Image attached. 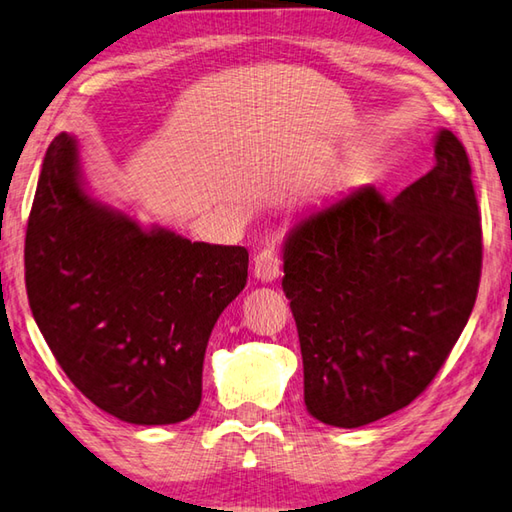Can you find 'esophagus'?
<instances>
[{"label": "esophagus", "instance_id": "1", "mask_svg": "<svg viewBox=\"0 0 512 512\" xmlns=\"http://www.w3.org/2000/svg\"><path fill=\"white\" fill-rule=\"evenodd\" d=\"M281 274V254L279 249L267 247L254 258V276L263 283H272Z\"/></svg>", "mask_w": 512, "mask_h": 512}]
</instances>
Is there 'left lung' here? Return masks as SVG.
<instances>
[{"label": "left lung", "instance_id": "1", "mask_svg": "<svg viewBox=\"0 0 512 512\" xmlns=\"http://www.w3.org/2000/svg\"><path fill=\"white\" fill-rule=\"evenodd\" d=\"M434 159L393 202L355 188L285 238L303 400L321 423L353 429L407 407L468 324L483 256L472 168L450 130Z\"/></svg>", "mask_w": 512, "mask_h": 512}]
</instances>
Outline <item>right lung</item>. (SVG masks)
I'll return each mask as SVG.
<instances>
[{"label": "right lung", "instance_id": "right-lung-1", "mask_svg": "<svg viewBox=\"0 0 512 512\" xmlns=\"http://www.w3.org/2000/svg\"><path fill=\"white\" fill-rule=\"evenodd\" d=\"M247 265L245 247L141 229L96 202L78 141H51L26 227V294L53 357L98 409L132 425L191 418L211 330Z\"/></svg>", "mask_w": 512, "mask_h": 512}]
</instances>
